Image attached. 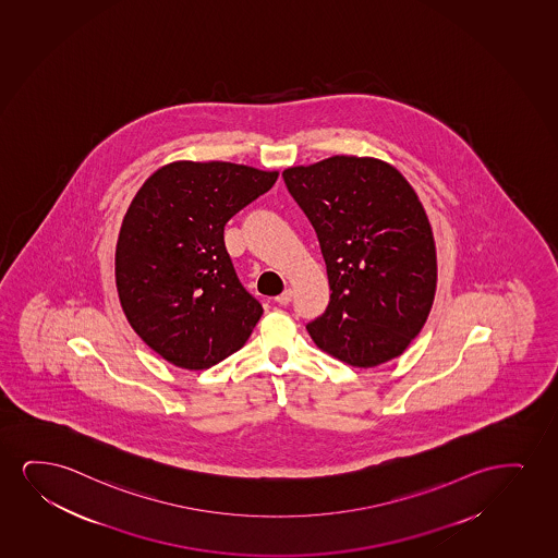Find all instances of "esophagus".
Segmentation results:
<instances>
[{"label": "esophagus", "instance_id": "obj_1", "mask_svg": "<svg viewBox=\"0 0 558 558\" xmlns=\"http://www.w3.org/2000/svg\"><path fill=\"white\" fill-rule=\"evenodd\" d=\"M291 298H293V290L288 288V290L283 291L282 295H278V298H276V303L283 304V306H286V304H290Z\"/></svg>", "mask_w": 558, "mask_h": 558}]
</instances>
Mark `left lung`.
Here are the masks:
<instances>
[{
  "label": "left lung",
  "mask_w": 558,
  "mask_h": 558,
  "mask_svg": "<svg viewBox=\"0 0 558 558\" xmlns=\"http://www.w3.org/2000/svg\"><path fill=\"white\" fill-rule=\"evenodd\" d=\"M282 178L326 260L331 298L306 326L314 342L354 367L403 354L437 286L434 234L414 189L388 162L348 155Z\"/></svg>",
  "instance_id": "1"
}]
</instances>
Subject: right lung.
<instances>
[{
  "label": "right lung",
  "mask_w": 558,
  "mask_h": 558,
  "mask_svg": "<svg viewBox=\"0 0 558 558\" xmlns=\"http://www.w3.org/2000/svg\"><path fill=\"white\" fill-rule=\"evenodd\" d=\"M278 172L178 160L149 175L124 214L119 301L132 329L175 367L208 369L246 344L263 314L225 247L227 221Z\"/></svg>",
  "instance_id": "obj_1"
}]
</instances>
